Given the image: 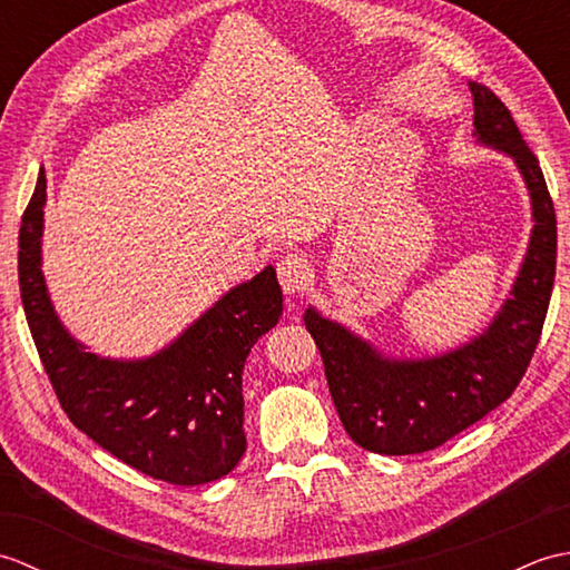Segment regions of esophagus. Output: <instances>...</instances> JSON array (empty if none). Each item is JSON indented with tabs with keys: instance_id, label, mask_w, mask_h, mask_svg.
I'll list each match as a JSON object with an SVG mask.
<instances>
[{
	"instance_id": "34e87169",
	"label": "esophagus",
	"mask_w": 570,
	"mask_h": 570,
	"mask_svg": "<svg viewBox=\"0 0 570 570\" xmlns=\"http://www.w3.org/2000/svg\"><path fill=\"white\" fill-rule=\"evenodd\" d=\"M276 274L286 294H301L306 292V286L311 282V264L306 257H301V254H286V257H282V262L276 264Z\"/></svg>"
}]
</instances>
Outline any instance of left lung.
<instances>
[{
    "label": "left lung",
    "instance_id": "obj_1",
    "mask_svg": "<svg viewBox=\"0 0 570 570\" xmlns=\"http://www.w3.org/2000/svg\"><path fill=\"white\" fill-rule=\"evenodd\" d=\"M482 147L512 156L531 198L527 257L498 316L451 353L384 357L345 325L306 308V331L321 350L331 396L350 439L372 453L414 455L443 445L512 396L539 345L556 276V210L539 159L504 102L470 82Z\"/></svg>",
    "mask_w": 570,
    "mask_h": 570
}]
</instances>
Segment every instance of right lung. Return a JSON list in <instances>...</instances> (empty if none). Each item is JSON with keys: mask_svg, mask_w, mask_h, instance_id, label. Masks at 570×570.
<instances>
[{"mask_svg": "<svg viewBox=\"0 0 570 570\" xmlns=\"http://www.w3.org/2000/svg\"><path fill=\"white\" fill-rule=\"evenodd\" d=\"M46 174L19 229V288L29 331L60 406L122 463L171 485L220 480L245 455L242 370L282 318V286L266 266L215 301L176 341L144 360L88 353L58 321L41 272Z\"/></svg>", "mask_w": 570, "mask_h": 570, "instance_id": "obj_1", "label": "right lung"}]
</instances>
